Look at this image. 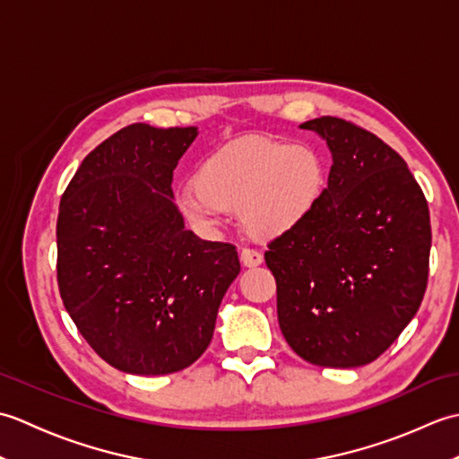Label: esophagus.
I'll list each match as a JSON object with an SVG mask.
<instances>
[{"mask_svg": "<svg viewBox=\"0 0 459 459\" xmlns=\"http://www.w3.org/2000/svg\"><path fill=\"white\" fill-rule=\"evenodd\" d=\"M262 255L258 250H255V248H242L240 250V262H242V266H247V268H255V266H260L262 264Z\"/></svg>", "mask_w": 459, "mask_h": 459, "instance_id": "esophagus-1", "label": "esophagus"}]
</instances>
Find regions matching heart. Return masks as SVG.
Instances as JSON below:
<instances>
[{
	"label": "heart",
	"instance_id": "heart-1",
	"mask_svg": "<svg viewBox=\"0 0 459 459\" xmlns=\"http://www.w3.org/2000/svg\"><path fill=\"white\" fill-rule=\"evenodd\" d=\"M179 209L195 227L212 230L240 209L255 238L272 240L298 229L325 191V165L317 152L290 142L248 138L204 158Z\"/></svg>",
	"mask_w": 459,
	"mask_h": 459
}]
</instances>
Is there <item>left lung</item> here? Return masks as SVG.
<instances>
[{"mask_svg":"<svg viewBox=\"0 0 459 459\" xmlns=\"http://www.w3.org/2000/svg\"><path fill=\"white\" fill-rule=\"evenodd\" d=\"M333 158L316 211L266 250L278 324L307 363H373L422 304L430 262V211L391 145L333 116L301 124Z\"/></svg>","mask_w":459,"mask_h":459,"instance_id":"1","label":"left lung"}]
</instances>
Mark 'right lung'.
<instances>
[{"instance_id": "obj_1", "label": "right lung", "mask_w": 459, "mask_h": 459, "mask_svg": "<svg viewBox=\"0 0 459 459\" xmlns=\"http://www.w3.org/2000/svg\"><path fill=\"white\" fill-rule=\"evenodd\" d=\"M197 128L132 124L82 160L56 219V281L82 337L114 368L169 375L209 347L237 248L201 240L173 203Z\"/></svg>"}]
</instances>
